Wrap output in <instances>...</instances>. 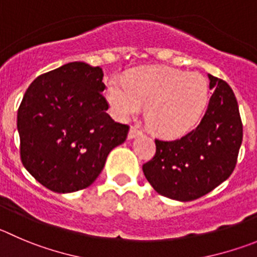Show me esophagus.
<instances>
[{
  "label": "esophagus",
  "mask_w": 257,
  "mask_h": 257,
  "mask_svg": "<svg viewBox=\"0 0 257 257\" xmlns=\"http://www.w3.org/2000/svg\"><path fill=\"white\" fill-rule=\"evenodd\" d=\"M142 133L141 131H138V129L136 128V126H132L131 131H129V134H128V138L129 140H133V138H136L137 136H140V134Z\"/></svg>",
  "instance_id": "obj_1"
}]
</instances>
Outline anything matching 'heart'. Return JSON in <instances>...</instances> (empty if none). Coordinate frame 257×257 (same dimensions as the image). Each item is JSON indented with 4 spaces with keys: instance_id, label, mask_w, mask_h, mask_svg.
<instances>
[{
    "instance_id": "b5f03b06",
    "label": "heart",
    "mask_w": 257,
    "mask_h": 257,
    "mask_svg": "<svg viewBox=\"0 0 257 257\" xmlns=\"http://www.w3.org/2000/svg\"><path fill=\"white\" fill-rule=\"evenodd\" d=\"M106 99L120 120L147 106L146 120L155 133L180 137L195 128L209 101V85L201 74L166 67H146L125 80L112 78Z\"/></svg>"
}]
</instances>
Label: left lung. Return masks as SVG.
I'll return each mask as SVG.
<instances>
[{"label":"left lung","mask_w":257,"mask_h":257,"mask_svg":"<svg viewBox=\"0 0 257 257\" xmlns=\"http://www.w3.org/2000/svg\"><path fill=\"white\" fill-rule=\"evenodd\" d=\"M214 88L199 125L175 141L156 140L143 174L158 194L180 201L205 195L228 179L243 137L236 96L226 81L208 74Z\"/></svg>","instance_id":"1"}]
</instances>
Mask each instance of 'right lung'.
I'll return each mask as SVG.
<instances>
[{
  "mask_svg": "<svg viewBox=\"0 0 257 257\" xmlns=\"http://www.w3.org/2000/svg\"><path fill=\"white\" fill-rule=\"evenodd\" d=\"M102 69L71 62L40 74L18 110L20 157L43 186L73 193L90 186L129 126L107 114Z\"/></svg>",
  "mask_w": 257,
  "mask_h": 257,
  "instance_id": "obj_1",
  "label": "right lung"
}]
</instances>
